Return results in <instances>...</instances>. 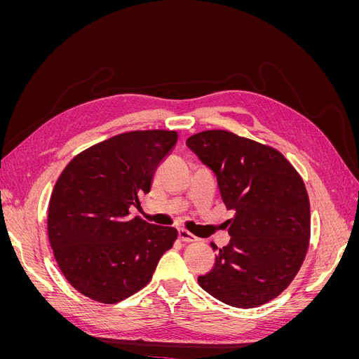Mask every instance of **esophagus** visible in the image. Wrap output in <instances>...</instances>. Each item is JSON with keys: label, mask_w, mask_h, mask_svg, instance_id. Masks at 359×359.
<instances>
[{"label": "esophagus", "mask_w": 359, "mask_h": 359, "mask_svg": "<svg viewBox=\"0 0 359 359\" xmlns=\"http://www.w3.org/2000/svg\"><path fill=\"white\" fill-rule=\"evenodd\" d=\"M178 238H180V241H182V243H193V241H198V238L194 236V235H191L190 232H187V231H184V229H180L178 231Z\"/></svg>", "instance_id": "obj_1"}]
</instances>
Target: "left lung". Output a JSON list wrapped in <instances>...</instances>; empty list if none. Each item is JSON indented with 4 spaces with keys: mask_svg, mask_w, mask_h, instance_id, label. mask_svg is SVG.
Instances as JSON below:
<instances>
[{
    "mask_svg": "<svg viewBox=\"0 0 359 359\" xmlns=\"http://www.w3.org/2000/svg\"><path fill=\"white\" fill-rule=\"evenodd\" d=\"M186 144L214 173L226 208L233 211L231 241L217 252L210 273L198 277L199 286L227 306H262L290 285L306 257V186L277 149L226 130L193 135Z\"/></svg>",
    "mask_w": 359,
    "mask_h": 359,
    "instance_id": "left-lung-1",
    "label": "left lung"
}]
</instances>
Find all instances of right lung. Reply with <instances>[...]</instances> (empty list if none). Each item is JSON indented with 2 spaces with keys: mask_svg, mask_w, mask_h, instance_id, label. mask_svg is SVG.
<instances>
[{
  "mask_svg": "<svg viewBox=\"0 0 359 359\" xmlns=\"http://www.w3.org/2000/svg\"><path fill=\"white\" fill-rule=\"evenodd\" d=\"M175 132L114 136L76 156L62 170L48 211V233L61 273L82 295L104 304L145 287L177 229L130 217L149 193Z\"/></svg>",
  "mask_w": 359,
  "mask_h": 359,
  "instance_id": "add662e5",
  "label": "right lung"
}]
</instances>
